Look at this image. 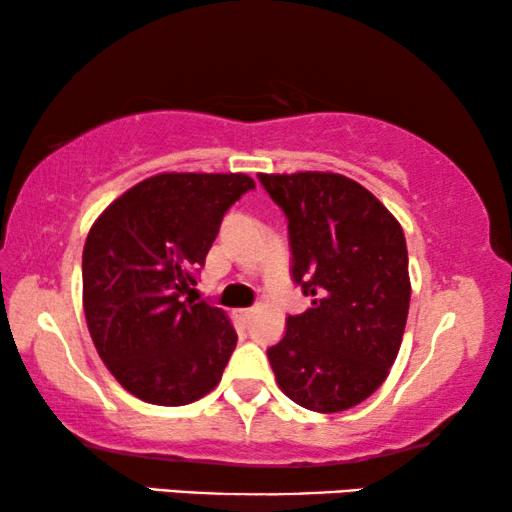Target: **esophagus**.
Masks as SVG:
<instances>
[{
    "instance_id": "34e87169",
    "label": "esophagus",
    "mask_w": 512,
    "mask_h": 512,
    "mask_svg": "<svg viewBox=\"0 0 512 512\" xmlns=\"http://www.w3.org/2000/svg\"><path fill=\"white\" fill-rule=\"evenodd\" d=\"M237 317H240L244 324H247V321L254 317V310H240V312H237Z\"/></svg>"
}]
</instances>
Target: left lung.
<instances>
[{"label":"left lung","instance_id":"left-lung-1","mask_svg":"<svg viewBox=\"0 0 512 512\" xmlns=\"http://www.w3.org/2000/svg\"><path fill=\"white\" fill-rule=\"evenodd\" d=\"M289 223L291 279L312 307L286 317L268 349L279 389L314 412L377 391L401 347L410 307L408 247L389 209L331 172L258 174Z\"/></svg>","mask_w":512,"mask_h":512}]
</instances>
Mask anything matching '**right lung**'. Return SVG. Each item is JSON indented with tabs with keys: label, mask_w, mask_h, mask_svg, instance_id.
Wrapping results in <instances>:
<instances>
[{
	"label": "right lung",
	"mask_w": 512,
	"mask_h": 512,
	"mask_svg": "<svg viewBox=\"0 0 512 512\" xmlns=\"http://www.w3.org/2000/svg\"><path fill=\"white\" fill-rule=\"evenodd\" d=\"M247 174H156L111 202L83 247V310L111 375L153 405H186L219 384L237 333L198 284Z\"/></svg>",
	"instance_id": "1"
}]
</instances>
